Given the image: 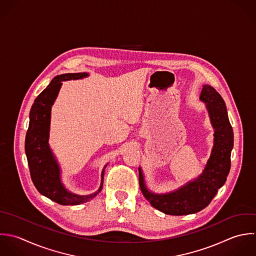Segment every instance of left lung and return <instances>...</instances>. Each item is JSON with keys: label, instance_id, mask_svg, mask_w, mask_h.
<instances>
[{"label": "left lung", "instance_id": "obj_1", "mask_svg": "<svg viewBox=\"0 0 256 256\" xmlns=\"http://www.w3.org/2000/svg\"><path fill=\"white\" fill-rule=\"evenodd\" d=\"M200 100L206 102L214 128V148L202 174L174 192L156 194L148 190L142 168H138L140 186L144 196L154 208L166 214L186 216L202 210L226 184L230 174L234 130L226 102L222 96L208 84L204 86Z\"/></svg>", "mask_w": 256, "mask_h": 256}]
</instances>
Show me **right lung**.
<instances>
[{"instance_id":"right-lung-1","label":"right lung","mask_w":256,"mask_h":256,"mask_svg":"<svg viewBox=\"0 0 256 256\" xmlns=\"http://www.w3.org/2000/svg\"><path fill=\"white\" fill-rule=\"evenodd\" d=\"M86 72L64 74L54 76L50 84L36 96L30 112V124L26 134L24 150L32 180L38 192L62 206H78L94 198L102 188L104 166L100 188L88 196L68 192L60 180V166L48 146L50 110L62 82L88 76Z\"/></svg>"}]
</instances>
